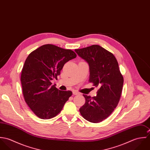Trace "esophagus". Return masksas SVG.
Here are the masks:
<instances>
[{
	"mask_svg": "<svg viewBox=\"0 0 150 150\" xmlns=\"http://www.w3.org/2000/svg\"><path fill=\"white\" fill-rule=\"evenodd\" d=\"M73 95H79V92H77V91H74L73 92Z\"/></svg>",
	"mask_w": 150,
	"mask_h": 150,
	"instance_id": "1",
	"label": "esophagus"
}]
</instances>
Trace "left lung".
Here are the masks:
<instances>
[{
  "label": "left lung",
  "instance_id": "left-lung-1",
  "mask_svg": "<svg viewBox=\"0 0 150 150\" xmlns=\"http://www.w3.org/2000/svg\"><path fill=\"white\" fill-rule=\"evenodd\" d=\"M75 51L89 64V81L98 87L96 96L91 98L83 95L86 103L80 107V112L88 121L100 122L117 106L122 91L123 76L114 55L101 46L92 45Z\"/></svg>",
  "mask_w": 150,
  "mask_h": 150
}]
</instances>
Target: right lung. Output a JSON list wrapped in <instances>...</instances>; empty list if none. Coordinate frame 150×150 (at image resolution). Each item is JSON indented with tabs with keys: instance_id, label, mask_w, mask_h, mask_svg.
Masks as SVG:
<instances>
[{
	"instance_id": "obj_1",
	"label": "right lung",
	"mask_w": 150,
	"mask_h": 150,
	"mask_svg": "<svg viewBox=\"0 0 150 150\" xmlns=\"http://www.w3.org/2000/svg\"><path fill=\"white\" fill-rule=\"evenodd\" d=\"M76 54L52 44H45L27 57L21 75L24 100L39 118L46 120L57 115L72 95L70 91H61L52 86L64 64L75 58Z\"/></svg>"
}]
</instances>
